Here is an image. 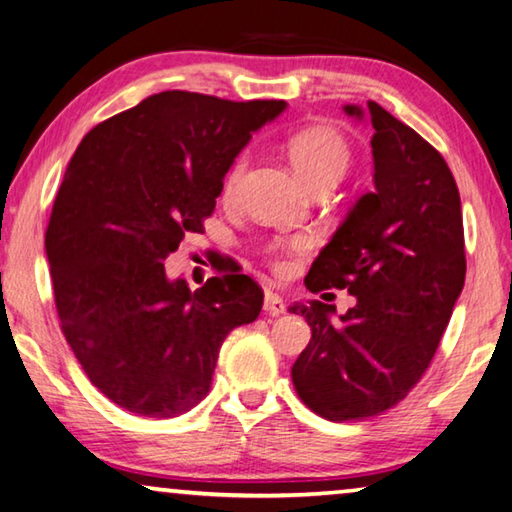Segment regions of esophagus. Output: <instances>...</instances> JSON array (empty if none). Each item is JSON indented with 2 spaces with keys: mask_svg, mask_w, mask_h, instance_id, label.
<instances>
[{
  "mask_svg": "<svg viewBox=\"0 0 512 512\" xmlns=\"http://www.w3.org/2000/svg\"><path fill=\"white\" fill-rule=\"evenodd\" d=\"M264 311L268 316H280V314H284V311H287V305H284V300L277 296L275 291L266 289V293H264Z\"/></svg>",
  "mask_w": 512,
  "mask_h": 512,
  "instance_id": "1",
  "label": "esophagus"
}]
</instances>
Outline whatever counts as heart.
Masks as SVG:
<instances>
[{
    "mask_svg": "<svg viewBox=\"0 0 512 512\" xmlns=\"http://www.w3.org/2000/svg\"><path fill=\"white\" fill-rule=\"evenodd\" d=\"M287 155L293 171H296V176L300 178V183L305 185L311 194L320 192V189H327L329 192L334 185H339V180L345 176V171L350 169L352 162L350 144L345 142V137L341 133H336L327 126H311L305 128V131L291 135L287 142ZM246 167V155H237V158L230 162L221 183L223 201H232V198L237 196ZM275 266L280 268V271L287 268V264L277 257Z\"/></svg>",
    "mask_w": 512,
    "mask_h": 512,
    "instance_id": "obj_1",
    "label": "heart"
}]
</instances>
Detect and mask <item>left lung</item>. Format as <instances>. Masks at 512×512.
<instances>
[{
    "label": "left lung",
    "mask_w": 512,
    "mask_h": 512,
    "mask_svg": "<svg viewBox=\"0 0 512 512\" xmlns=\"http://www.w3.org/2000/svg\"><path fill=\"white\" fill-rule=\"evenodd\" d=\"M363 119L359 106L343 108ZM375 192L363 194L307 275V289H348L357 305L291 307L311 341L291 368L298 397L320 418L366 420L393 409L436 354L465 282L456 180L433 146L375 101Z\"/></svg>",
    "instance_id": "1"
}]
</instances>
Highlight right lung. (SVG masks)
Masks as SVG:
<instances>
[{"instance_id": "1", "label": "right lung", "mask_w": 512, "mask_h": 512, "mask_svg": "<svg viewBox=\"0 0 512 512\" xmlns=\"http://www.w3.org/2000/svg\"><path fill=\"white\" fill-rule=\"evenodd\" d=\"M287 101L167 90L101 121L67 164L45 250L69 348L121 409L173 418L210 391L232 329L259 316L248 275L189 291L164 259L203 232L230 162Z\"/></svg>"}]
</instances>
